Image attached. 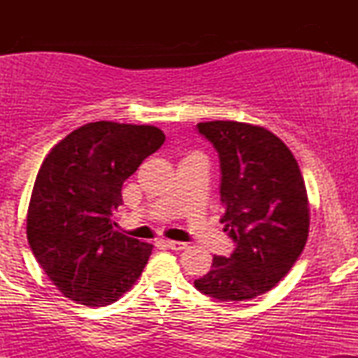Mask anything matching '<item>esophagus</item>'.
<instances>
[{
	"label": "esophagus",
	"instance_id": "1",
	"mask_svg": "<svg viewBox=\"0 0 358 358\" xmlns=\"http://www.w3.org/2000/svg\"><path fill=\"white\" fill-rule=\"evenodd\" d=\"M162 244L171 250H183L185 248H187V244H185V242H178V241H162Z\"/></svg>",
	"mask_w": 358,
	"mask_h": 358
}]
</instances>
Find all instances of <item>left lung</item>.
Listing matches in <instances>:
<instances>
[{
	"mask_svg": "<svg viewBox=\"0 0 358 358\" xmlns=\"http://www.w3.org/2000/svg\"><path fill=\"white\" fill-rule=\"evenodd\" d=\"M196 131L219 153L220 222L236 249L213 256L212 269L193 285L217 301H248L276 286L305 249V180L293 153L264 127L210 121Z\"/></svg>",
	"mask_w": 358,
	"mask_h": 358,
	"instance_id": "left-lung-1",
	"label": "left lung"
}]
</instances>
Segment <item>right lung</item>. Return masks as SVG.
<instances>
[{"instance_id": "right-lung-1", "label": "right lung", "mask_w": 358, "mask_h": 358, "mask_svg": "<svg viewBox=\"0 0 358 358\" xmlns=\"http://www.w3.org/2000/svg\"><path fill=\"white\" fill-rule=\"evenodd\" d=\"M165 143L155 126L99 121L72 131L43 159L28 205L31 252L62 294L85 306L117 301L153 245L114 231L122 183Z\"/></svg>"}]
</instances>
